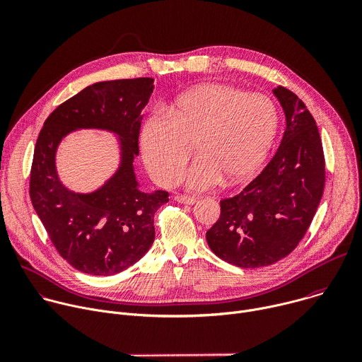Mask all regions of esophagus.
I'll use <instances>...</instances> for the list:
<instances>
[{
  "label": "esophagus",
  "mask_w": 362,
  "mask_h": 362,
  "mask_svg": "<svg viewBox=\"0 0 362 362\" xmlns=\"http://www.w3.org/2000/svg\"><path fill=\"white\" fill-rule=\"evenodd\" d=\"M175 200H177L179 203H185V204H193V203H196V197L187 196V194H180V193L175 196Z\"/></svg>",
  "instance_id": "1"
}]
</instances>
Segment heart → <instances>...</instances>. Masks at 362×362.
Here are the masks:
<instances>
[{
  "mask_svg": "<svg viewBox=\"0 0 362 362\" xmlns=\"http://www.w3.org/2000/svg\"><path fill=\"white\" fill-rule=\"evenodd\" d=\"M274 101L228 84H202L180 94L163 113L150 115L140 130L146 168L159 185L170 186L187 163L197 159L185 182L204 190L243 183L257 175L278 133Z\"/></svg>",
  "mask_w": 362,
  "mask_h": 362,
  "instance_id": "b5f03b06",
  "label": "heart"
}]
</instances>
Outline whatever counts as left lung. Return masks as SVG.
<instances>
[{"instance_id": "8db88e82", "label": "left lung", "mask_w": 362, "mask_h": 362, "mask_svg": "<svg viewBox=\"0 0 362 362\" xmlns=\"http://www.w3.org/2000/svg\"><path fill=\"white\" fill-rule=\"evenodd\" d=\"M286 117L281 146L239 194L221 200V216L206 232L209 247L239 268L278 262L311 225L325 186V158L317 123L303 101L274 88Z\"/></svg>"}]
</instances>
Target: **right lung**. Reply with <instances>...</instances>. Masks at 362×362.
<instances>
[{
	"label": "right lung",
	"instance_id": "1",
	"mask_svg": "<svg viewBox=\"0 0 362 362\" xmlns=\"http://www.w3.org/2000/svg\"><path fill=\"white\" fill-rule=\"evenodd\" d=\"M153 81L140 77L91 84L51 113L38 134L30 197L60 256L80 272L109 276L136 264L154 240V214L169 202L165 190L141 192L133 168ZM78 128L109 129L121 139V168L91 194L69 191L55 170L59 141Z\"/></svg>",
	"mask_w": 362,
	"mask_h": 362
}]
</instances>
